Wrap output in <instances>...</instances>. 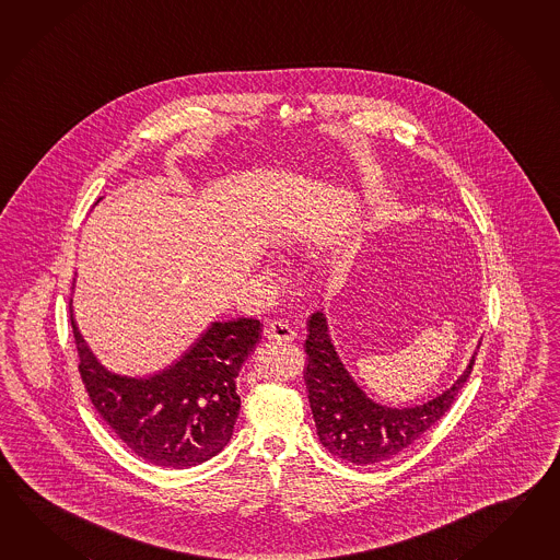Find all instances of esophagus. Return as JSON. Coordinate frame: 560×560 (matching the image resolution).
<instances>
[{
	"mask_svg": "<svg viewBox=\"0 0 560 560\" xmlns=\"http://www.w3.org/2000/svg\"><path fill=\"white\" fill-rule=\"evenodd\" d=\"M262 334L267 339H273V341H293L298 337L295 331L283 322H271V324L265 325Z\"/></svg>",
	"mask_w": 560,
	"mask_h": 560,
	"instance_id": "esophagus-1",
	"label": "esophagus"
}]
</instances>
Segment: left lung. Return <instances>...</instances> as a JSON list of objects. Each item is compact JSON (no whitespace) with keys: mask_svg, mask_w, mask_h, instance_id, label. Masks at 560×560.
<instances>
[{"mask_svg":"<svg viewBox=\"0 0 560 560\" xmlns=\"http://www.w3.org/2000/svg\"><path fill=\"white\" fill-rule=\"evenodd\" d=\"M307 331L305 386L319 442L339 460L360 466L396 456L432 428L454 404L478 353L474 351L466 370L442 394L418 406L392 408L370 398L353 380L337 353L324 311L311 315Z\"/></svg>","mask_w":560,"mask_h":560,"instance_id":"8db88e82","label":"left lung"}]
</instances>
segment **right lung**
I'll return each mask as SVG.
<instances>
[{"instance_id":"right-lung-1","label":"right lung","mask_w":560,"mask_h":560,"mask_svg":"<svg viewBox=\"0 0 560 560\" xmlns=\"http://www.w3.org/2000/svg\"><path fill=\"white\" fill-rule=\"evenodd\" d=\"M70 319L88 396L142 460L190 468L229 444L241 410L236 377L261 339L259 319L212 322L173 365L138 377L100 363L75 325L72 301Z\"/></svg>"}]
</instances>
